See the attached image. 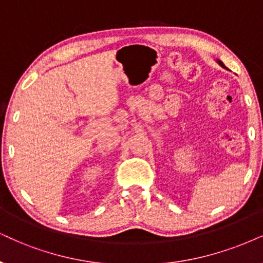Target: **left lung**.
Wrapping results in <instances>:
<instances>
[{"mask_svg": "<svg viewBox=\"0 0 263 263\" xmlns=\"http://www.w3.org/2000/svg\"><path fill=\"white\" fill-rule=\"evenodd\" d=\"M218 63H220V64H221L222 66H224V65H223V63H222V62H220V61H218Z\"/></svg>", "mask_w": 263, "mask_h": 263, "instance_id": "1", "label": "left lung"}]
</instances>
